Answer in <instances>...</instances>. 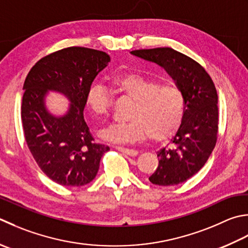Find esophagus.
I'll list each match as a JSON object with an SVG mask.
<instances>
[{
    "instance_id": "esophagus-1",
    "label": "esophagus",
    "mask_w": 248,
    "mask_h": 248,
    "mask_svg": "<svg viewBox=\"0 0 248 248\" xmlns=\"http://www.w3.org/2000/svg\"><path fill=\"white\" fill-rule=\"evenodd\" d=\"M116 149L119 150L121 153H124L125 155H129V156H137L138 155V150L135 149H131V148H125V147H121V146H116Z\"/></svg>"
}]
</instances>
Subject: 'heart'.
<instances>
[{
    "instance_id": "obj_1",
    "label": "heart",
    "mask_w": 248,
    "mask_h": 248,
    "mask_svg": "<svg viewBox=\"0 0 248 248\" xmlns=\"http://www.w3.org/2000/svg\"><path fill=\"white\" fill-rule=\"evenodd\" d=\"M109 88L133 100L127 121L114 123L102 131V138L113 143H133L148 135L166 140L176 132L185 115L186 100L177 85L161 84L158 79L127 73L110 77ZM87 108L95 117H105L110 108L108 89L101 84L90 86L86 93Z\"/></svg>"
}]
</instances>
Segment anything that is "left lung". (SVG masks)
Here are the masks:
<instances>
[{
	"label": "left lung",
	"mask_w": 248,
	"mask_h": 248,
	"mask_svg": "<svg viewBox=\"0 0 248 248\" xmlns=\"http://www.w3.org/2000/svg\"><path fill=\"white\" fill-rule=\"evenodd\" d=\"M131 53L164 67L185 94L183 123L169 146L157 153L158 168L149 177L154 185H178L200 171L216 145L218 95L215 85L200 63L173 48L137 49Z\"/></svg>",
	"instance_id": "1"
}]
</instances>
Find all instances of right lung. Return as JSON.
Segmentation results:
<instances>
[{
  "label": "right lung",
  "instance_id": "right-lung-1",
  "mask_svg": "<svg viewBox=\"0 0 248 248\" xmlns=\"http://www.w3.org/2000/svg\"><path fill=\"white\" fill-rule=\"evenodd\" d=\"M108 53L86 47H67L38 60L23 84L21 121L24 139L38 168L62 186L79 187L96 175L109 147L94 142L84 118L86 93L108 65ZM48 90L64 93L72 104L63 118L46 110Z\"/></svg>",
  "mask_w": 248,
  "mask_h": 248
}]
</instances>
